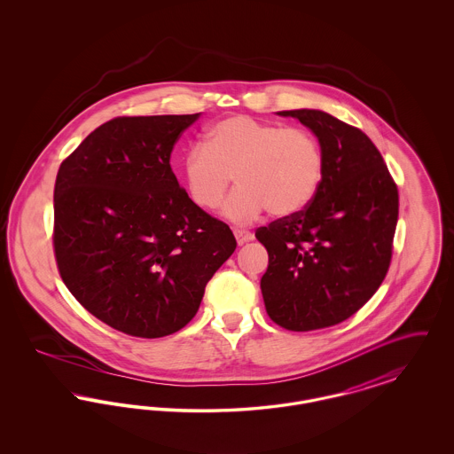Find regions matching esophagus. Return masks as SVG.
Masks as SVG:
<instances>
[{
	"label": "esophagus",
	"mask_w": 454,
	"mask_h": 454,
	"mask_svg": "<svg viewBox=\"0 0 454 454\" xmlns=\"http://www.w3.org/2000/svg\"><path fill=\"white\" fill-rule=\"evenodd\" d=\"M233 233H235V238H237L238 245H245V243L254 239V233H250L248 230H239V228H237Z\"/></svg>",
	"instance_id": "obj_1"
}]
</instances>
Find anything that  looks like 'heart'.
<instances>
[{
  "instance_id": "1",
  "label": "heart",
  "mask_w": 454,
  "mask_h": 454,
  "mask_svg": "<svg viewBox=\"0 0 454 454\" xmlns=\"http://www.w3.org/2000/svg\"><path fill=\"white\" fill-rule=\"evenodd\" d=\"M187 192L199 207L215 209L237 176L224 216L239 224L269 211L272 216L300 213L324 178V153L317 137L301 128L231 115L206 130L182 158Z\"/></svg>"
}]
</instances>
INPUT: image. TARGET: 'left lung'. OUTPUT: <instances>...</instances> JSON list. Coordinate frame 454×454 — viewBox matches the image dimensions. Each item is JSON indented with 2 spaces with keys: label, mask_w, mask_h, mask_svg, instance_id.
Masks as SVG:
<instances>
[{
  "label": "left lung",
  "mask_w": 454,
  "mask_h": 454,
  "mask_svg": "<svg viewBox=\"0 0 454 454\" xmlns=\"http://www.w3.org/2000/svg\"><path fill=\"white\" fill-rule=\"evenodd\" d=\"M313 130L324 178L296 215L262 226L269 267L260 289L267 315L293 332L340 324L363 308L388 272L398 221V189L366 134L333 115L282 110Z\"/></svg>",
  "instance_id": "1"
}]
</instances>
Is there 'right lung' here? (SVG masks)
Segmentation results:
<instances>
[{"mask_svg": "<svg viewBox=\"0 0 454 454\" xmlns=\"http://www.w3.org/2000/svg\"><path fill=\"white\" fill-rule=\"evenodd\" d=\"M197 119L115 117L56 176L61 279L93 317L132 337L158 339L189 324L237 248L230 226L194 204L170 167L175 143Z\"/></svg>", "mask_w": 454, "mask_h": 454, "instance_id": "1", "label": "right lung"}]
</instances>
